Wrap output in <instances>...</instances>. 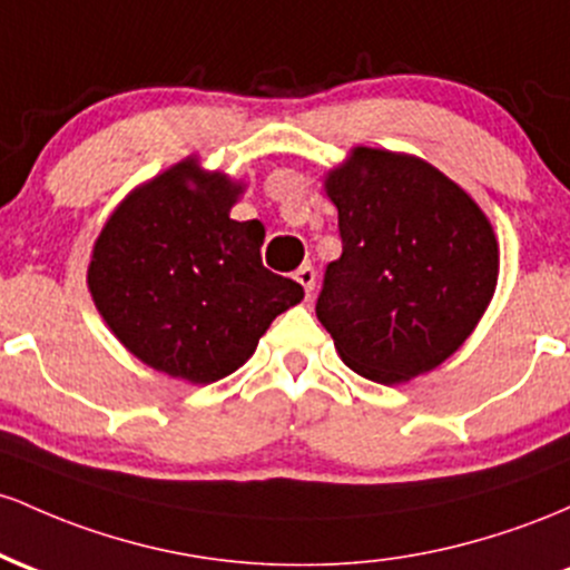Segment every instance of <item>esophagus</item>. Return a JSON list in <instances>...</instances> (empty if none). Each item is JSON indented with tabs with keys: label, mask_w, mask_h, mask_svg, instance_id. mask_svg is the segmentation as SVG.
Returning a JSON list of instances; mask_svg holds the SVG:
<instances>
[{
	"label": "esophagus",
	"mask_w": 570,
	"mask_h": 570,
	"mask_svg": "<svg viewBox=\"0 0 570 570\" xmlns=\"http://www.w3.org/2000/svg\"><path fill=\"white\" fill-rule=\"evenodd\" d=\"M315 279H317V274H315V268H312L309 264H304V266L296 272V283L304 287L306 298H312V291H315Z\"/></svg>",
	"instance_id": "esophagus-1"
}]
</instances>
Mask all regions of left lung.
<instances>
[{
  "label": "left lung",
  "instance_id": "obj_1",
  "mask_svg": "<svg viewBox=\"0 0 570 570\" xmlns=\"http://www.w3.org/2000/svg\"><path fill=\"white\" fill-rule=\"evenodd\" d=\"M323 188L342 255L325 268L317 320L338 357L380 385L441 366L495 293L490 217L433 164L382 147H353Z\"/></svg>",
  "mask_w": 570,
  "mask_h": 570
}]
</instances>
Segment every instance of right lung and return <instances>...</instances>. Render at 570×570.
I'll list each match as a JSON object with an SVG mask.
<instances>
[{
    "label": "right lung",
    "mask_w": 570,
    "mask_h": 570,
    "mask_svg": "<svg viewBox=\"0 0 570 570\" xmlns=\"http://www.w3.org/2000/svg\"><path fill=\"white\" fill-rule=\"evenodd\" d=\"M245 185L188 156L137 185L94 242L88 291L107 328L166 376L234 374L304 287L261 264L264 223L232 220Z\"/></svg>",
    "instance_id": "obj_1"
}]
</instances>
